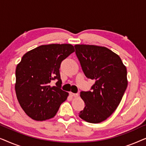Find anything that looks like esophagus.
I'll list each match as a JSON object with an SVG mask.
<instances>
[{
    "instance_id": "esophagus-1",
    "label": "esophagus",
    "mask_w": 146,
    "mask_h": 146,
    "mask_svg": "<svg viewBox=\"0 0 146 146\" xmlns=\"http://www.w3.org/2000/svg\"><path fill=\"white\" fill-rule=\"evenodd\" d=\"M70 95L71 96H73L75 98L78 96V94H75V93H72V92H70Z\"/></svg>"
}]
</instances>
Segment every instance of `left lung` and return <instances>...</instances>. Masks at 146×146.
Listing matches in <instances>:
<instances>
[{
	"mask_svg": "<svg viewBox=\"0 0 146 146\" xmlns=\"http://www.w3.org/2000/svg\"><path fill=\"white\" fill-rule=\"evenodd\" d=\"M76 54L88 78L94 80L91 91L81 92L85 103L79 117L98 123L112 114L127 86V70L120 57L104 46L76 44Z\"/></svg>",
	"mask_w": 146,
	"mask_h": 146,
	"instance_id": "8db88e82",
	"label": "left lung"
}]
</instances>
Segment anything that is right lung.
<instances>
[{
	"label": "right lung",
	"mask_w": 146,
	"mask_h": 146,
	"mask_svg": "<svg viewBox=\"0 0 146 146\" xmlns=\"http://www.w3.org/2000/svg\"><path fill=\"white\" fill-rule=\"evenodd\" d=\"M75 51L70 44L41 45L27 52L16 68L15 92L28 116L36 121L52 118L68 93L61 90L60 67ZM56 79V86H50Z\"/></svg>",
	"instance_id": "obj_1"
}]
</instances>
